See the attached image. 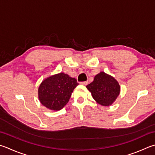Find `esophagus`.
<instances>
[{"label":"esophagus","instance_id":"obj_1","mask_svg":"<svg viewBox=\"0 0 155 155\" xmlns=\"http://www.w3.org/2000/svg\"><path fill=\"white\" fill-rule=\"evenodd\" d=\"M81 85H87V84H88V81H84V82H81L80 83Z\"/></svg>","mask_w":155,"mask_h":155}]
</instances>
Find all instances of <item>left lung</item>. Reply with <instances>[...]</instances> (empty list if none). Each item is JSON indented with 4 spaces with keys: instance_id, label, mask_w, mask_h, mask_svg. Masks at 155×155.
<instances>
[{
    "instance_id": "1",
    "label": "left lung",
    "mask_w": 155,
    "mask_h": 155,
    "mask_svg": "<svg viewBox=\"0 0 155 155\" xmlns=\"http://www.w3.org/2000/svg\"><path fill=\"white\" fill-rule=\"evenodd\" d=\"M86 87L91 93L95 102L104 106L112 105L117 100L120 91L119 83L112 76L100 72Z\"/></svg>"
}]
</instances>
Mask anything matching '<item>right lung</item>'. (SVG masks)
Wrapping results in <instances>:
<instances>
[{
  "mask_svg": "<svg viewBox=\"0 0 155 155\" xmlns=\"http://www.w3.org/2000/svg\"><path fill=\"white\" fill-rule=\"evenodd\" d=\"M78 85L75 78L64 72L51 75L45 78L39 85L38 100L48 109L60 110L68 102L72 93Z\"/></svg>",
  "mask_w": 155,
  "mask_h": 155,
  "instance_id": "obj_1",
  "label": "right lung"
}]
</instances>
